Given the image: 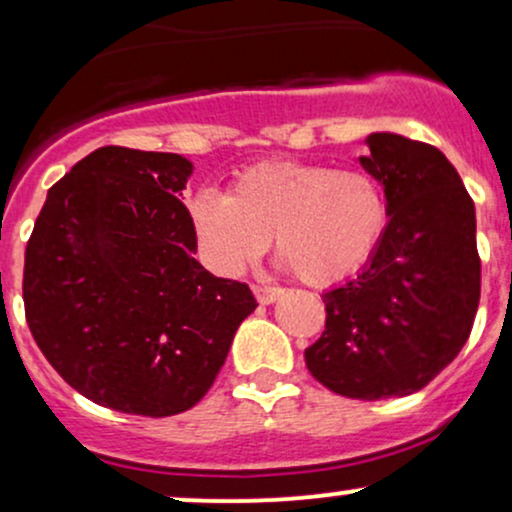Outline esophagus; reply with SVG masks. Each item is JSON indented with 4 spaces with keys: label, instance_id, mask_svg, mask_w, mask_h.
<instances>
[{
    "label": "esophagus",
    "instance_id": "obj_1",
    "mask_svg": "<svg viewBox=\"0 0 512 512\" xmlns=\"http://www.w3.org/2000/svg\"><path fill=\"white\" fill-rule=\"evenodd\" d=\"M252 291H255V298L262 305L274 303L276 298H279L281 293H284V289H279V286H252Z\"/></svg>",
    "mask_w": 512,
    "mask_h": 512
}]
</instances>
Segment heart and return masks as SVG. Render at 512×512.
Masks as SVG:
<instances>
[{"label": "heart", "mask_w": 512, "mask_h": 512, "mask_svg": "<svg viewBox=\"0 0 512 512\" xmlns=\"http://www.w3.org/2000/svg\"><path fill=\"white\" fill-rule=\"evenodd\" d=\"M192 223L223 272L255 262L274 233L276 252L298 279L334 286L373 260L390 202L370 170L279 158L238 170L226 195L199 192Z\"/></svg>", "instance_id": "1"}]
</instances>
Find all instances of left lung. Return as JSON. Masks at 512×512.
<instances>
[{"instance_id":"left-lung-1","label":"left lung","mask_w":512,"mask_h":512,"mask_svg":"<svg viewBox=\"0 0 512 512\" xmlns=\"http://www.w3.org/2000/svg\"><path fill=\"white\" fill-rule=\"evenodd\" d=\"M361 166L385 187L390 223L363 272L322 296L325 332L305 349L317 383L351 399L419 392L460 354L481 296L477 216L436 146L366 139Z\"/></svg>"}]
</instances>
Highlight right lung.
<instances>
[{
    "mask_svg": "<svg viewBox=\"0 0 512 512\" xmlns=\"http://www.w3.org/2000/svg\"><path fill=\"white\" fill-rule=\"evenodd\" d=\"M192 163L101 146L48 190L23 264L35 344L76 392L142 416L187 411L209 392L248 284L209 274L180 202Z\"/></svg>",
    "mask_w": 512,
    "mask_h": 512,
    "instance_id": "right-lung-1",
    "label": "right lung"
}]
</instances>
